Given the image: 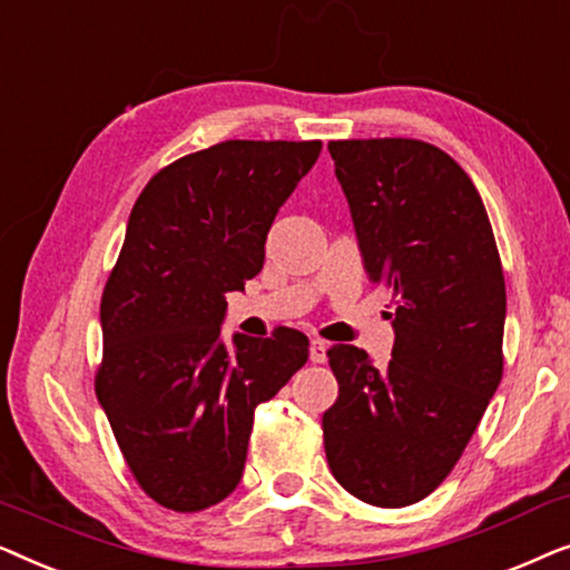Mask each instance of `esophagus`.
Masks as SVG:
<instances>
[{
    "label": "esophagus",
    "instance_id": "34e87169",
    "mask_svg": "<svg viewBox=\"0 0 570 570\" xmlns=\"http://www.w3.org/2000/svg\"><path fill=\"white\" fill-rule=\"evenodd\" d=\"M326 342L324 340H311V347H308V355H311V363H324L326 361Z\"/></svg>",
    "mask_w": 570,
    "mask_h": 570
}]
</instances>
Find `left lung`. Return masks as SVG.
Returning a JSON list of instances; mask_svg holds the SVG:
<instances>
[{"label":"left lung","instance_id":"obj_1","mask_svg":"<svg viewBox=\"0 0 570 570\" xmlns=\"http://www.w3.org/2000/svg\"><path fill=\"white\" fill-rule=\"evenodd\" d=\"M368 279L400 298L386 368L326 350L324 449L347 493L400 509L454 470L503 376L505 283L472 178L420 139L330 142Z\"/></svg>","mask_w":570,"mask_h":570}]
</instances>
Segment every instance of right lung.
Instances as JSON below:
<instances>
[{
  "label": "right lung",
  "mask_w": 570,
  "mask_h": 570,
  "mask_svg": "<svg viewBox=\"0 0 570 570\" xmlns=\"http://www.w3.org/2000/svg\"><path fill=\"white\" fill-rule=\"evenodd\" d=\"M322 142L228 139L170 163L135 202L100 298L104 407L131 474L153 501L202 511L240 482L256 404L308 361V337L233 334L228 301L264 267L279 207Z\"/></svg>",
  "instance_id": "right-lung-1"
}]
</instances>
